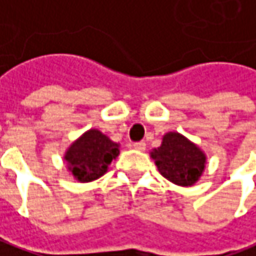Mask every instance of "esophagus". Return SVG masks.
Returning a JSON list of instances; mask_svg holds the SVG:
<instances>
[{
    "mask_svg": "<svg viewBox=\"0 0 256 256\" xmlns=\"http://www.w3.org/2000/svg\"><path fill=\"white\" fill-rule=\"evenodd\" d=\"M133 148L136 150L143 152V150H146V143L144 142H136V143H133Z\"/></svg>",
    "mask_w": 256,
    "mask_h": 256,
    "instance_id": "1",
    "label": "esophagus"
}]
</instances>
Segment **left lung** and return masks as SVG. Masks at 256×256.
Instances as JSON below:
<instances>
[{"label":"left lung","mask_w":256,"mask_h":256,"mask_svg":"<svg viewBox=\"0 0 256 256\" xmlns=\"http://www.w3.org/2000/svg\"><path fill=\"white\" fill-rule=\"evenodd\" d=\"M162 176L180 186L194 184L205 169L206 156L184 136L169 132L163 136L160 148L152 152Z\"/></svg>","instance_id":"8db88e82"}]
</instances>
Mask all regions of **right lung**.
Segmentation results:
<instances>
[{
    "instance_id": "1",
    "label": "right lung",
    "mask_w": 256,
    "mask_h": 256,
    "mask_svg": "<svg viewBox=\"0 0 256 256\" xmlns=\"http://www.w3.org/2000/svg\"><path fill=\"white\" fill-rule=\"evenodd\" d=\"M117 156L118 144L102 132L92 128L72 143L64 159L78 182H92L107 172L108 164Z\"/></svg>"
}]
</instances>
